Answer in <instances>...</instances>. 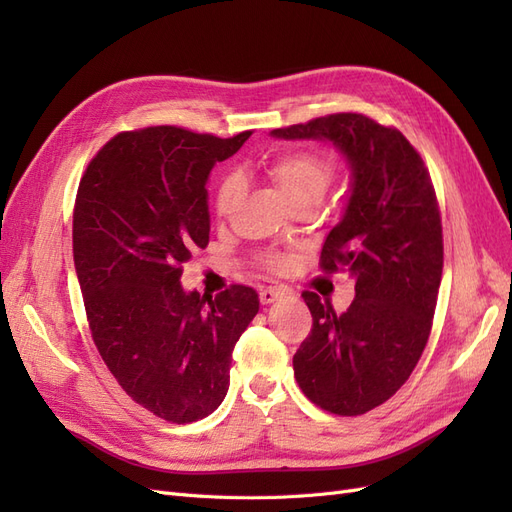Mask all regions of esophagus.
Here are the masks:
<instances>
[{"label": "esophagus", "instance_id": "1", "mask_svg": "<svg viewBox=\"0 0 512 512\" xmlns=\"http://www.w3.org/2000/svg\"><path fill=\"white\" fill-rule=\"evenodd\" d=\"M282 294H284V290H280V288H265V290H260V303H262V305H269V303L280 299Z\"/></svg>", "mask_w": 512, "mask_h": 512}]
</instances>
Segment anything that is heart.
I'll return each mask as SVG.
<instances>
[{
  "label": "heart",
  "mask_w": 512,
  "mask_h": 512,
  "mask_svg": "<svg viewBox=\"0 0 512 512\" xmlns=\"http://www.w3.org/2000/svg\"><path fill=\"white\" fill-rule=\"evenodd\" d=\"M267 175L273 179L277 188L290 200V205L305 203V200H316L327 192L333 179V162L329 156L316 151H286L277 153L265 164ZM241 198V179L237 175H226L218 190H215V213L220 218L235 209L237 200ZM273 267H284V260H271Z\"/></svg>",
  "instance_id": "1"
}]
</instances>
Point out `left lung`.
Here are the masks:
<instances>
[{"label": "left lung", "instance_id": "obj_1", "mask_svg": "<svg viewBox=\"0 0 512 512\" xmlns=\"http://www.w3.org/2000/svg\"><path fill=\"white\" fill-rule=\"evenodd\" d=\"M329 141L350 168L342 220L322 245L324 271H348L356 297L335 314L303 292L312 333L292 359L301 391L322 410L356 416L393 397L425 350L442 280V224L421 156L399 130L337 113L271 130Z\"/></svg>", "mask_w": 512, "mask_h": 512}]
</instances>
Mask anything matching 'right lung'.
<instances>
[{"label": "right lung", "instance_id": "add662e5", "mask_svg": "<svg viewBox=\"0 0 512 512\" xmlns=\"http://www.w3.org/2000/svg\"><path fill=\"white\" fill-rule=\"evenodd\" d=\"M250 134L121 132L89 162L76 194L72 252L91 337L121 389L170 423L222 404L232 350L260 307L247 286L215 297L181 286V265L209 243L211 168Z\"/></svg>", "mask_w": 512, "mask_h": 512}]
</instances>
